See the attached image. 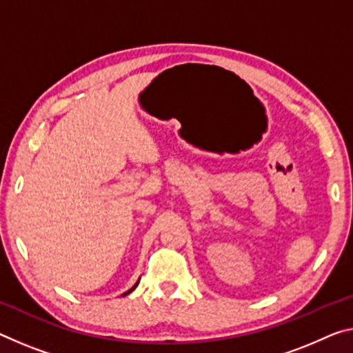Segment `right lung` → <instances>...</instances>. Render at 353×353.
Instances as JSON below:
<instances>
[{
	"label": "right lung",
	"instance_id": "1",
	"mask_svg": "<svg viewBox=\"0 0 353 353\" xmlns=\"http://www.w3.org/2000/svg\"><path fill=\"white\" fill-rule=\"evenodd\" d=\"M137 284H138V283H137ZM137 284H135V286H133V288H132V289H130V290H127V292H125V294H124V295H127V294H130V292H132V290H133V289H135V288H137Z\"/></svg>",
	"mask_w": 353,
	"mask_h": 353
}]
</instances>
